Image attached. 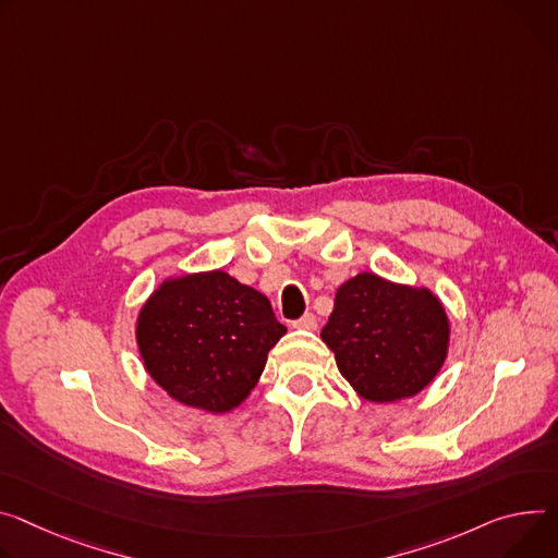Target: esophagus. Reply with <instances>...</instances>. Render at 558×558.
<instances>
[{
  "mask_svg": "<svg viewBox=\"0 0 558 558\" xmlns=\"http://www.w3.org/2000/svg\"><path fill=\"white\" fill-rule=\"evenodd\" d=\"M291 327H293V329H307V331H314V329L318 327V320H316V316H314V314H305V316H302L300 320H293V323H291Z\"/></svg>",
  "mask_w": 558,
  "mask_h": 558,
  "instance_id": "34e87169",
  "label": "esophagus"
}]
</instances>
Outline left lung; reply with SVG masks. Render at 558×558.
<instances>
[{"mask_svg":"<svg viewBox=\"0 0 558 558\" xmlns=\"http://www.w3.org/2000/svg\"><path fill=\"white\" fill-rule=\"evenodd\" d=\"M320 338L361 398L396 402L421 393L438 376L451 325L432 289L363 271L338 287Z\"/></svg>","mask_w":558,"mask_h":558,"instance_id":"obj_1","label":"left lung"}]
</instances>
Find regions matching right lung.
I'll list each match as a JSON object with an SVG mask.
<instances>
[{
	"label": "right lung",
	"instance_id": "1",
	"mask_svg": "<svg viewBox=\"0 0 558 558\" xmlns=\"http://www.w3.org/2000/svg\"><path fill=\"white\" fill-rule=\"evenodd\" d=\"M284 333L269 298L222 269L165 278L135 318L146 374L184 408L209 414L248 398Z\"/></svg>",
	"mask_w": 558,
	"mask_h": 558
}]
</instances>
